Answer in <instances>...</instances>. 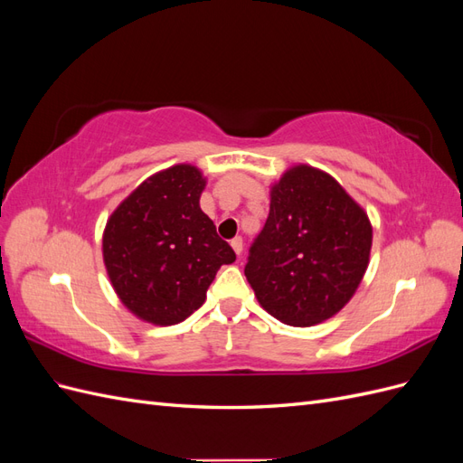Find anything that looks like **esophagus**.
Returning a JSON list of instances; mask_svg holds the SVG:
<instances>
[{
  "label": "esophagus",
  "instance_id": "esophagus-1",
  "mask_svg": "<svg viewBox=\"0 0 463 463\" xmlns=\"http://www.w3.org/2000/svg\"><path fill=\"white\" fill-rule=\"evenodd\" d=\"M232 249L235 250L237 257L243 253V240H241V237H235V240H232Z\"/></svg>",
  "mask_w": 463,
  "mask_h": 463
}]
</instances>
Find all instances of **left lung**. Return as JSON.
I'll use <instances>...</instances> for the list:
<instances>
[{
    "mask_svg": "<svg viewBox=\"0 0 463 463\" xmlns=\"http://www.w3.org/2000/svg\"><path fill=\"white\" fill-rule=\"evenodd\" d=\"M371 245L365 210L332 175L299 164L270 189L245 276L264 311L289 326H313L354 298Z\"/></svg>",
    "mask_w": 463,
    "mask_h": 463,
    "instance_id": "1",
    "label": "left lung"
}]
</instances>
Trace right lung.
Segmentation results:
<instances>
[{
  "mask_svg": "<svg viewBox=\"0 0 463 463\" xmlns=\"http://www.w3.org/2000/svg\"><path fill=\"white\" fill-rule=\"evenodd\" d=\"M206 185L199 167L177 164L143 181L109 216L102 250L118 298L152 325L185 320L206 299L233 249L199 204Z\"/></svg>",
  "mask_w": 463,
  "mask_h": 463,
  "instance_id": "obj_1",
  "label": "right lung"
}]
</instances>
